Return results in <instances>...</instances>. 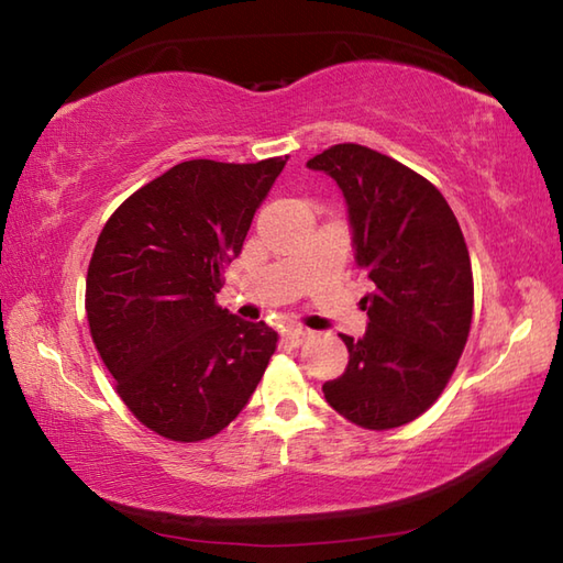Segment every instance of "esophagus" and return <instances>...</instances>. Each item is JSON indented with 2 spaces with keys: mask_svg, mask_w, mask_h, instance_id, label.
<instances>
[{
  "mask_svg": "<svg viewBox=\"0 0 563 563\" xmlns=\"http://www.w3.org/2000/svg\"><path fill=\"white\" fill-rule=\"evenodd\" d=\"M309 336H312V331H307V329H302V327H288V329H283V339L288 341L290 345H300V343H305Z\"/></svg>",
  "mask_w": 563,
  "mask_h": 563,
  "instance_id": "1",
  "label": "esophagus"
}]
</instances>
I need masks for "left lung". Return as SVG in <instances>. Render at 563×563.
Returning a JSON list of instances; mask_svg holds the SVG:
<instances>
[{"label":"left lung","instance_id":"left-lung-1","mask_svg":"<svg viewBox=\"0 0 563 563\" xmlns=\"http://www.w3.org/2000/svg\"><path fill=\"white\" fill-rule=\"evenodd\" d=\"M307 166L341 188L369 280L365 336L341 333L349 367L321 391L357 426H404L440 397L470 336L474 283L460 222L433 184L375 150L349 142Z\"/></svg>","mask_w":563,"mask_h":563}]
</instances>
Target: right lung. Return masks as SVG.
Returning <instances> with one entry per match:
<instances>
[{"mask_svg": "<svg viewBox=\"0 0 563 563\" xmlns=\"http://www.w3.org/2000/svg\"><path fill=\"white\" fill-rule=\"evenodd\" d=\"M285 162H181L135 190L99 234L87 273L91 339L154 433L218 435L266 373L278 333L214 295Z\"/></svg>", "mask_w": 563, "mask_h": 563, "instance_id": "right-lung-1", "label": "right lung"}]
</instances>
